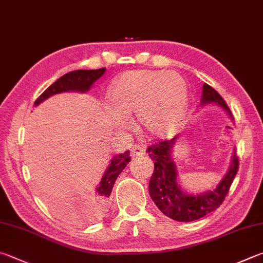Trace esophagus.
Listing matches in <instances>:
<instances>
[{
	"label": "esophagus",
	"mask_w": 263,
	"mask_h": 263,
	"mask_svg": "<svg viewBox=\"0 0 263 263\" xmlns=\"http://www.w3.org/2000/svg\"><path fill=\"white\" fill-rule=\"evenodd\" d=\"M142 154H145V148L140 146V145H135L131 149V157L135 159L137 156H140Z\"/></svg>",
	"instance_id": "obj_1"
}]
</instances>
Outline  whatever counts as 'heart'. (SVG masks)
Instances as JSON below:
<instances>
[{
  "instance_id": "heart-1",
  "label": "heart",
  "mask_w": 263,
  "mask_h": 263,
  "mask_svg": "<svg viewBox=\"0 0 263 263\" xmlns=\"http://www.w3.org/2000/svg\"><path fill=\"white\" fill-rule=\"evenodd\" d=\"M114 125L124 127L125 117L136 114L141 132L151 138H169L183 124L189 103V86L183 76L169 71H126L114 80L108 92Z\"/></svg>"
}]
</instances>
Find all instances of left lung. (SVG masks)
<instances>
[{
	"instance_id": "left-lung-1",
	"label": "left lung",
	"mask_w": 263,
	"mask_h": 263,
	"mask_svg": "<svg viewBox=\"0 0 263 263\" xmlns=\"http://www.w3.org/2000/svg\"><path fill=\"white\" fill-rule=\"evenodd\" d=\"M208 103L217 104L232 119L230 109L221 95L208 84H203L201 104ZM178 138L179 135L171 140L161 141L147 148L148 155L154 161V173L149 180V195L165 216L178 222H192L221 206L236 177L239 161L236 151H233L228 173L216 187L199 194L187 193L177 179V169L173 157V148Z\"/></svg>"
}]
</instances>
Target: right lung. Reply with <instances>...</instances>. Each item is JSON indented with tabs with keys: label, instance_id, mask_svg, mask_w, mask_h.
Instances as JSON below:
<instances>
[{
	"label": "right lung",
	"instance_id": "add662e5",
	"mask_svg": "<svg viewBox=\"0 0 263 263\" xmlns=\"http://www.w3.org/2000/svg\"><path fill=\"white\" fill-rule=\"evenodd\" d=\"M106 72V68L98 70H76L62 76L60 79L50 85L39 98L35 100L34 106H39L45 100L52 97V95L63 93V92H88L92 85L101 78ZM130 152L114 156L110 160V164L104 171L101 180L95 187V197L86 206H73V204L66 203L62 200L49 199V203L54 211L65 218L66 221L74 224H86L97 221L101 218L109 207V197H110L114 184L122 173L125 169L128 162H130Z\"/></svg>",
	"mask_w": 263,
	"mask_h": 263
}]
</instances>
